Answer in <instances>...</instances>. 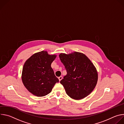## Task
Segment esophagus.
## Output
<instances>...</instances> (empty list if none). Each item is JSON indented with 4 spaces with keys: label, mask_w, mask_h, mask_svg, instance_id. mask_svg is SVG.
<instances>
[{
    "label": "esophagus",
    "mask_w": 124,
    "mask_h": 124,
    "mask_svg": "<svg viewBox=\"0 0 124 124\" xmlns=\"http://www.w3.org/2000/svg\"><path fill=\"white\" fill-rule=\"evenodd\" d=\"M62 78H63V77H62V76H60V77H59V78H58V79H59V81H61V80H62Z\"/></svg>",
    "instance_id": "esophagus-1"
}]
</instances>
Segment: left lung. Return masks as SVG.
<instances>
[{
    "label": "left lung",
    "instance_id": "1",
    "mask_svg": "<svg viewBox=\"0 0 124 124\" xmlns=\"http://www.w3.org/2000/svg\"><path fill=\"white\" fill-rule=\"evenodd\" d=\"M67 71L60 83L67 94L75 100H80L89 95L94 90L98 81L97 70L85 54L74 52L59 55Z\"/></svg>",
    "mask_w": 124,
    "mask_h": 124
}]
</instances>
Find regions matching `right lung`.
<instances>
[{
    "instance_id": "right-lung-1",
    "label": "right lung",
    "mask_w": 124,
    "mask_h": 124,
    "mask_svg": "<svg viewBox=\"0 0 124 124\" xmlns=\"http://www.w3.org/2000/svg\"><path fill=\"white\" fill-rule=\"evenodd\" d=\"M56 57L55 55H49L46 51H42L25 61L22 79L25 88L34 95L43 97L47 95L59 82L51 67Z\"/></svg>"
}]
</instances>
